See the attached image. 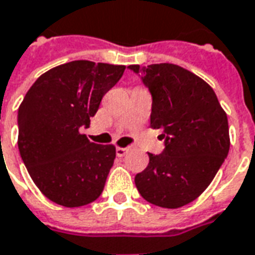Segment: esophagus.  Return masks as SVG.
<instances>
[{"label":"esophagus","mask_w":255,"mask_h":255,"mask_svg":"<svg viewBox=\"0 0 255 255\" xmlns=\"http://www.w3.org/2000/svg\"><path fill=\"white\" fill-rule=\"evenodd\" d=\"M128 152H129V148L128 147H117V155H118V156H125Z\"/></svg>","instance_id":"esophagus-1"}]
</instances>
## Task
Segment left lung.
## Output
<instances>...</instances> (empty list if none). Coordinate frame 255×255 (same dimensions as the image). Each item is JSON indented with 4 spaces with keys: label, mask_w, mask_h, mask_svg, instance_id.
<instances>
[{
    "label": "left lung",
    "mask_w": 255,
    "mask_h": 255,
    "mask_svg": "<svg viewBox=\"0 0 255 255\" xmlns=\"http://www.w3.org/2000/svg\"><path fill=\"white\" fill-rule=\"evenodd\" d=\"M142 82L152 95L151 128L162 129L165 149L148 153L149 163L134 177L144 199L159 207L178 209L202 195L227 158L231 145L227 114L210 85L188 70L149 64Z\"/></svg>",
    "instance_id": "1"
}]
</instances>
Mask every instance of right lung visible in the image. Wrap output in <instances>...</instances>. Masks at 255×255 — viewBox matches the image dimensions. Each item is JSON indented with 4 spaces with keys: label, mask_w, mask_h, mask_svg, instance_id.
I'll use <instances>...</instances> for the list:
<instances>
[{
    "label": "right lung",
    "mask_w": 255,
    "mask_h": 255,
    "mask_svg": "<svg viewBox=\"0 0 255 255\" xmlns=\"http://www.w3.org/2000/svg\"><path fill=\"white\" fill-rule=\"evenodd\" d=\"M125 68L89 60L60 64L42 74L19 106L21 159L38 189L57 205L79 207L102 195L117 151L89 141L81 129L89 128Z\"/></svg>",
    "instance_id": "add662e5"
}]
</instances>
